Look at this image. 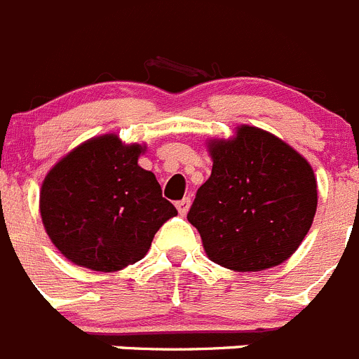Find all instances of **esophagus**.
Here are the masks:
<instances>
[{
    "instance_id": "34e87169",
    "label": "esophagus",
    "mask_w": 359,
    "mask_h": 359,
    "mask_svg": "<svg viewBox=\"0 0 359 359\" xmlns=\"http://www.w3.org/2000/svg\"><path fill=\"white\" fill-rule=\"evenodd\" d=\"M176 208H177V212H180V215H187V212H189V208H190V199L185 198V199H182V201H177Z\"/></svg>"
}]
</instances>
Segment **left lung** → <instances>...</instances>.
<instances>
[{"mask_svg": "<svg viewBox=\"0 0 359 359\" xmlns=\"http://www.w3.org/2000/svg\"><path fill=\"white\" fill-rule=\"evenodd\" d=\"M207 147L212 174L187 219L208 259L231 271H262L287 261L318 205L309 161L278 136L246 123Z\"/></svg>", "mask_w": 359, "mask_h": 359, "instance_id": "1", "label": "left lung"}]
</instances>
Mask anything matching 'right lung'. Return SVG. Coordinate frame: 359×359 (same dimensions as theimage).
Returning a JSON list of instances; mask_svg holds the SVG:
<instances>
[{
    "instance_id": "1",
    "label": "right lung",
    "mask_w": 359,
    "mask_h": 359,
    "mask_svg": "<svg viewBox=\"0 0 359 359\" xmlns=\"http://www.w3.org/2000/svg\"><path fill=\"white\" fill-rule=\"evenodd\" d=\"M145 145L107 133L62 156L44 177L39 212L55 248L73 264L118 271L144 259L154 233L177 215L138 158Z\"/></svg>"
}]
</instances>
